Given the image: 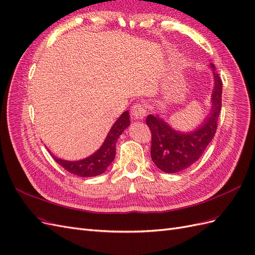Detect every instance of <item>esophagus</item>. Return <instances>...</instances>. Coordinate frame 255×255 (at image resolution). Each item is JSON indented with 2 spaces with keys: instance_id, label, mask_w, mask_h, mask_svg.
Listing matches in <instances>:
<instances>
[{
  "instance_id": "34e87169",
  "label": "esophagus",
  "mask_w": 255,
  "mask_h": 255,
  "mask_svg": "<svg viewBox=\"0 0 255 255\" xmlns=\"http://www.w3.org/2000/svg\"><path fill=\"white\" fill-rule=\"evenodd\" d=\"M130 113H132V116H133L134 119H136V120H142L145 117V115H146V109H145V106L143 104L137 103V104L133 105L132 111H130Z\"/></svg>"
}]
</instances>
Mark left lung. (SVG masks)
<instances>
[{
  "label": "left lung",
  "mask_w": 255,
  "mask_h": 255,
  "mask_svg": "<svg viewBox=\"0 0 255 255\" xmlns=\"http://www.w3.org/2000/svg\"><path fill=\"white\" fill-rule=\"evenodd\" d=\"M215 78L212 95V114L203 126L192 133H180L172 129L156 116L149 115L145 119L151 130V158L161 171L175 173L185 170L201 157L206 146L212 141L218 126L221 111L222 81L216 73V67L211 64Z\"/></svg>",
  "instance_id": "obj_1"
}]
</instances>
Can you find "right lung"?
<instances>
[{"mask_svg": "<svg viewBox=\"0 0 255 255\" xmlns=\"http://www.w3.org/2000/svg\"><path fill=\"white\" fill-rule=\"evenodd\" d=\"M129 126L128 112H125L111 128L105 141L96 153L89 157L78 161H68L53 156L56 163L65 168L67 171L79 176H96L102 174L116 156V142L125 128Z\"/></svg>", "mask_w": 255, "mask_h": 255, "instance_id": "obj_1", "label": "right lung"}]
</instances>
